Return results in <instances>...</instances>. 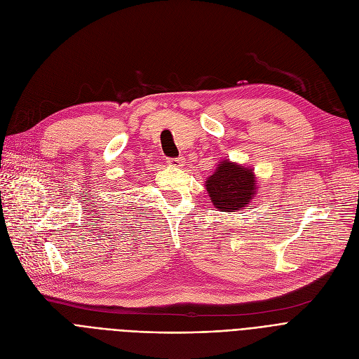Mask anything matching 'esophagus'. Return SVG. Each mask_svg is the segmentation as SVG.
<instances>
[{"instance_id": "esophagus-1", "label": "esophagus", "mask_w": 359, "mask_h": 359, "mask_svg": "<svg viewBox=\"0 0 359 359\" xmlns=\"http://www.w3.org/2000/svg\"><path fill=\"white\" fill-rule=\"evenodd\" d=\"M172 167H183L184 165V158L183 157H177V158H168L167 161Z\"/></svg>"}]
</instances>
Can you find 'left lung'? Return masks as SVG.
I'll return each instance as SVG.
<instances>
[{"mask_svg": "<svg viewBox=\"0 0 359 359\" xmlns=\"http://www.w3.org/2000/svg\"><path fill=\"white\" fill-rule=\"evenodd\" d=\"M211 202L221 212H237L256 195V177L250 167L224 160L205 182Z\"/></svg>", "mask_w": 359, "mask_h": 359, "instance_id": "left-lung-1", "label": "left lung"}]
</instances>
